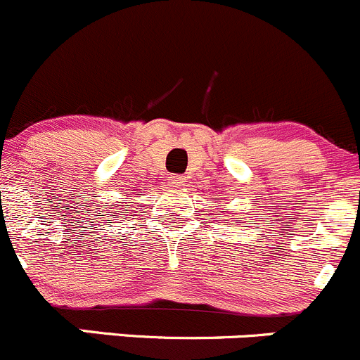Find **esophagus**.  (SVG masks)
Segmentation results:
<instances>
[{"label":"esophagus","mask_w":360,"mask_h":360,"mask_svg":"<svg viewBox=\"0 0 360 360\" xmlns=\"http://www.w3.org/2000/svg\"><path fill=\"white\" fill-rule=\"evenodd\" d=\"M169 184H172L173 188H181V187H185V176H181V175L169 176Z\"/></svg>","instance_id":"esophagus-1"}]
</instances>
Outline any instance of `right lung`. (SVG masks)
I'll return each mask as SVG.
<instances>
[{
    "mask_svg": "<svg viewBox=\"0 0 360 360\" xmlns=\"http://www.w3.org/2000/svg\"><path fill=\"white\" fill-rule=\"evenodd\" d=\"M127 208H129V205H124V210H126V212H127Z\"/></svg>",
    "mask_w": 360,
    "mask_h": 360,
    "instance_id": "right-lung-1",
    "label": "right lung"
}]
</instances>
